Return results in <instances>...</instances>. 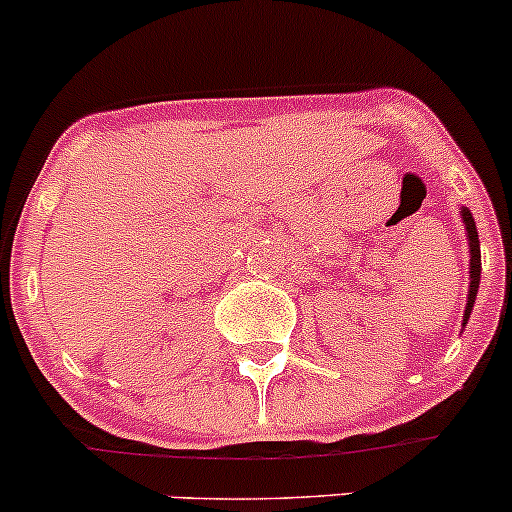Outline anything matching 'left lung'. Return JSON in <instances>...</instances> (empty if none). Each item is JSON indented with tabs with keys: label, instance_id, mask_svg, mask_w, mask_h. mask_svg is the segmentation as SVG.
I'll use <instances>...</instances> for the list:
<instances>
[{
	"label": "left lung",
	"instance_id": "left-lung-1",
	"mask_svg": "<svg viewBox=\"0 0 512 512\" xmlns=\"http://www.w3.org/2000/svg\"><path fill=\"white\" fill-rule=\"evenodd\" d=\"M463 222L465 230H468V242H470V290H468V305H465V315H463V325L468 322L470 310L475 305V295H478V285H480V242H478V230H475V220L470 215L468 207H463Z\"/></svg>",
	"mask_w": 512,
	"mask_h": 512
}]
</instances>
